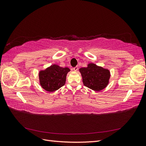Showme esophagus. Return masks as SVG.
<instances>
[{
    "label": "esophagus",
    "instance_id": "34e87169",
    "mask_svg": "<svg viewBox=\"0 0 146 146\" xmlns=\"http://www.w3.org/2000/svg\"><path fill=\"white\" fill-rule=\"evenodd\" d=\"M73 69H74V70H75V71H77V70L78 69V68L77 67V66H76V67H74L73 68Z\"/></svg>",
    "mask_w": 146,
    "mask_h": 146
}]
</instances>
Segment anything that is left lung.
<instances>
[{"instance_id": "8db88e82", "label": "left lung", "mask_w": 146, "mask_h": 146, "mask_svg": "<svg viewBox=\"0 0 146 146\" xmlns=\"http://www.w3.org/2000/svg\"><path fill=\"white\" fill-rule=\"evenodd\" d=\"M81 73L83 85L90 89L99 91L107 86L109 82L110 72L93 63L88 64V67L79 69Z\"/></svg>"}]
</instances>
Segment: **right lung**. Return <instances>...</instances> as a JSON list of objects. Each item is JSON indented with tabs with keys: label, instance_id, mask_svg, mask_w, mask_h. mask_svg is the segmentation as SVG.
<instances>
[{
	"label": "right lung",
	"instance_id": "add662e5",
	"mask_svg": "<svg viewBox=\"0 0 146 146\" xmlns=\"http://www.w3.org/2000/svg\"><path fill=\"white\" fill-rule=\"evenodd\" d=\"M70 71L68 68H61L53 64L39 73L41 87L48 92H54L64 85L66 75Z\"/></svg>",
	"mask_w": 146,
	"mask_h": 146
}]
</instances>
